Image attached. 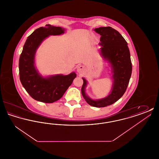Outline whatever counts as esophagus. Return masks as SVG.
I'll return each mask as SVG.
<instances>
[{"instance_id":"obj_1","label":"esophagus","mask_w":159,"mask_h":159,"mask_svg":"<svg viewBox=\"0 0 159 159\" xmlns=\"http://www.w3.org/2000/svg\"><path fill=\"white\" fill-rule=\"evenodd\" d=\"M84 66H82V65H80V66L77 67V71L79 73H82L84 71Z\"/></svg>"}]
</instances>
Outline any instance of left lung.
Listing matches in <instances>:
<instances>
[{
  "label": "left lung",
  "instance_id": "left-lung-1",
  "mask_svg": "<svg viewBox=\"0 0 159 159\" xmlns=\"http://www.w3.org/2000/svg\"><path fill=\"white\" fill-rule=\"evenodd\" d=\"M94 30L101 36L99 43L100 53L111 67L113 85L111 91L106 97L92 99L85 92L88 82L83 77L81 91L88 104L95 107H104L118 101L126 92L132 74V62L128 43L119 31L111 27H101Z\"/></svg>",
  "mask_w": 159,
  "mask_h": 159
}]
</instances>
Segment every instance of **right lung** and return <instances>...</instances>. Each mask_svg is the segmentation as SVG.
Masks as SVG:
<instances>
[{"instance_id": "obj_1", "label": "right lung", "mask_w": 159, "mask_h": 159, "mask_svg": "<svg viewBox=\"0 0 159 159\" xmlns=\"http://www.w3.org/2000/svg\"><path fill=\"white\" fill-rule=\"evenodd\" d=\"M66 29L50 24L40 27L28 37L19 60V73L21 84L31 97L35 100L52 103L63 96L73 83L76 74L42 76L35 67V55L39 46L49 36L64 34Z\"/></svg>"}]
</instances>
